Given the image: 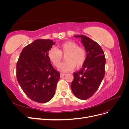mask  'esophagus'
Wrapping results in <instances>:
<instances>
[{"label": "esophagus", "mask_w": 129, "mask_h": 129, "mask_svg": "<svg viewBox=\"0 0 129 129\" xmlns=\"http://www.w3.org/2000/svg\"><path fill=\"white\" fill-rule=\"evenodd\" d=\"M66 75V73H61L60 74V77H63L64 76H65Z\"/></svg>", "instance_id": "1"}]
</instances>
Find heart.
Instances as JSON below:
<instances>
[{"label": "heart", "mask_w": 129, "mask_h": 129, "mask_svg": "<svg viewBox=\"0 0 129 129\" xmlns=\"http://www.w3.org/2000/svg\"><path fill=\"white\" fill-rule=\"evenodd\" d=\"M62 55H65V62L60 66L62 72H68L75 67L79 68L83 65L86 60V50L73 41H68L58 46V49L53 47L48 52V56L56 67H59L62 59Z\"/></svg>", "instance_id": "obj_1"}]
</instances>
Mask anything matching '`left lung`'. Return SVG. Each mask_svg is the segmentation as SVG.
<instances>
[{"label": "left lung", "instance_id": "obj_1", "mask_svg": "<svg viewBox=\"0 0 129 129\" xmlns=\"http://www.w3.org/2000/svg\"><path fill=\"white\" fill-rule=\"evenodd\" d=\"M74 37L81 38L87 57L82 67L74 73L71 88L77 98L84 100L94 94L102 82L105 75V57L103 49L96 42L84 35Z\"/></svg>", "mask_w": 129, "mask_h": 129}]
</instances>
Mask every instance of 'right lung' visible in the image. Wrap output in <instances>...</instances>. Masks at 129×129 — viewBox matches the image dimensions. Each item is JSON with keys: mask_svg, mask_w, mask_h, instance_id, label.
<instances>
[{"mask_svg": "<svg viewBox=\"0 0 129 129\" xmlns=\"http://www.w3.org/2000/svg\"><path fill=\"white\" fill-rule=\"evenodd\" d=\"M55 42L38 39L27 45L17 63V78L22 90L34 102L46 103L55 95L60 74L54 69L48 56Z\"/></svg>", "mask_w": 129, "mask_h": 129, "instance_id": "obj_1", "label": "right lung"}]
</instances>
